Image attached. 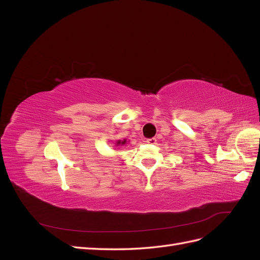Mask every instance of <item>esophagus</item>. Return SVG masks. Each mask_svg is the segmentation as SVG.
Masks as SVG:
<instances>
[{"label":"esophagus","mask_w":260,"mask_h":260,"mask_svg":"<svg viewBox=\"0 0 260 260\" xmlns=\"http://www.w3.org/2000/svg\"><path fill=\"white\" fill-rule=\"evenodd\" d=\"M146 142H147L148 144H156L157 140H156L155 138H151V139H147V140H146Z\"/></svg>","instance_id":"esophagus-1"}]
</instances>
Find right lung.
Returning a JSON list of instances; mask_svg holds the SVG:
<instances>
[{"label": "right lung", "mask_w": 260, "mask_h": 260, "mask_svg": "<svg viewBox=\"0 0 260 260\" xmlns=\"http://www.w3.org/2000/svg\"><path fill=\"white\" fill-rule=\"evenodd\" d=\"M119 144H121V145H123V144H125V140H118L117 141V143H116V145L118 146V145H119Z\"/></svg>", "instance_id": "1"}]
</instances>
